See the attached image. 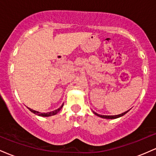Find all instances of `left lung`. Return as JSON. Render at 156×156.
<instances>
[{
  "instance_id": "obj_1",
  "label": "left lung",
  "mask_w": 156,
  "mask_h": 156,
  "mask_svg": "<svg viewBox=\"0 0 156 156\" xmlns=\"http://www.w3.org/2000/svg\"><path fill=\"white\" fill-rule=\"evenodd\" d=\"M128 112H129V110L127 111V112H124V113H122V114H118V115H113V116L100 115V114H97V113L94 112H93V113H94V114H95V115L98 116V117H101V118H103V119H117V118H119V117H122V116H124L125 114H127V113H128Z\"/></svg>"
}]
</instances>
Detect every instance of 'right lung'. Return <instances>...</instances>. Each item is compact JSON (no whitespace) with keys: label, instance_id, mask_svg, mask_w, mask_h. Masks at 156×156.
Instances as JSON below:
<instances>
[{"label":"right lung","instance_id":"add662e5","mask_svg":"<svg viewBox=\"0 0 156 156\" xmlns=\"http://www.w3.org/2000/svg\"><path fill=\"white\" fill-rule=\"evenodd\" d=\"M63 105H64V104H62V106H61L60 108H58V109H56V110L53 111V112H48V113H41V112H37V111H35V110H33V109H31V108H28L29 109V110L31 111L32 113H34V114H37V115H38V116H40V117H51V116L55 115V114H56L57 113L59 112L61 109L62 108Z\"/></svg>","mask_w":156,"mask_h":156}]
</instances>
